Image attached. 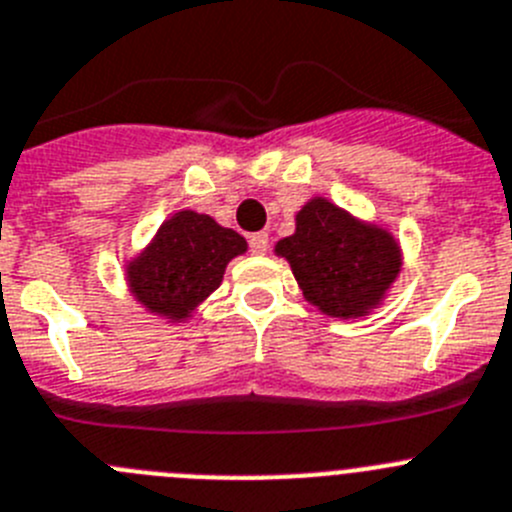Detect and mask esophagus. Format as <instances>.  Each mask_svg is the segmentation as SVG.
Returning a JSON list of instances; mask_svg holds the SVG:
<instances>
[{"label": "esophagus", "instance_id": "obj_1", "mask_svg": "<svg viewBox=\"0 0 512 512\" xmlns=\"http://www.w3.org/2000/svg\"><path fill=\"white\" fill-rule=\"evenodd\" d=\"M267 247H270V237H267V232H257L250 237V250L255 252V255H265Z\"/></svg>", "mask_w": 512, "mask_h": 512}]
</instances>
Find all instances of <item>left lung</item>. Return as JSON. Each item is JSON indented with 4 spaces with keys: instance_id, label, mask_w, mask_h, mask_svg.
Masks as SVG:
<instances>
[{
    "instance_id": "8db88e82",
    "label": "left lung",
    "mask_w": 512,
    "mask_h": 512,
    "mask_svg": "<svg viewBox=\"0 0 512 512\" xmlns=\"http://www.w3.org/2000/svg\"><path fill=\"white\" fill-rule=\"evenodd\" d=\"M303 298L331 318H361L381 305L401 270L394 234L313 197L295 214V232L275 245Z\"/></svg>"
}]
</instances>
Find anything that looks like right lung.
Segmentation results:
<instances>
[{"instance_id": "1", "label": "right lung", "mask_w": 512, "mask_h": 512, "mask_svg": "<svg viewBox=\"0 0 512 512\" xmlns=\"http://www.w3.org/2000/svg\"><path fill=\"white\" fill-rule=\"evenodd\" d=\"M242 252H247L242 234L209 214L181 209L128 262V288L148 313L181 323L219 288L227 262Z\"/></svg>"}]
</instances>
